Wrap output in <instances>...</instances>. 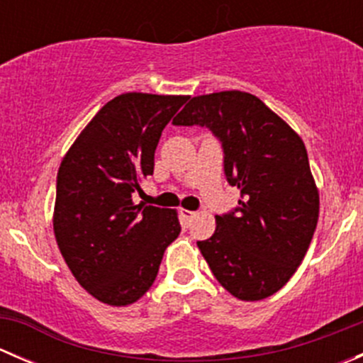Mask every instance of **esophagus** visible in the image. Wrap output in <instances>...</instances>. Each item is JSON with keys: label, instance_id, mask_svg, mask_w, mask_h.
I'll return each mask as SVG.
<instances>
[{"label": "esophagus", "instance_id": "34e87169", "mask_svg": "<svg viewBox=\"0 0 363 363\" xmlns=\"http://www.w3.org/2000/svg\"><path fill=\"white\" fill-rule=\"evenodd\" d=\"M181 216L186 219V221H191V219L196 216V212L195 211H188V208H181Z\"/></svg>", "mask_w": 363, "mask_h": 363}]
</instances>
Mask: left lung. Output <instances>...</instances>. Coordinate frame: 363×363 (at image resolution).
I'll return each instance as SVG.
<instances>
[{"instance_id":"1","label":"left lung","mask_w":363,"mask_h":363,"mask_svg":"<svg viewBox=\"0 0 363 363\" xmlns=\"http://www.w3.org/2000/svg\"><path fill=\"white\" fill-rule=\"evenodd\" d=\"M172 123L208 128L221 142L226 181L240 189L239 205L216 216L214 235L196 242L212 274L240 300L274 295L302 263L320 214L302 138L242 91L191 98Z\"/></svg>"}]
</instances>
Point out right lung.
<instances>
[{"label": "right lung", "mask_w": 363, "mask_h": 363, "mask_svg": "<svg viewBox=\"0 0 363 363\" xmlns=\"http://www.w3.org/2000/svg\"><path fill=\"white\" fill-rule=\"evenodd\" d=\"M188 96L126 93L98 111L61 161L54 233L84 290L108 306L140 298L181 233L177 212L133 203L161 131Z\"/></svg>", "instance_id": "add662e5"}]
</instances>
